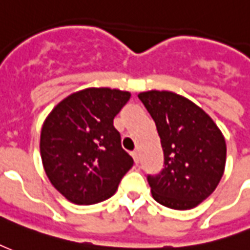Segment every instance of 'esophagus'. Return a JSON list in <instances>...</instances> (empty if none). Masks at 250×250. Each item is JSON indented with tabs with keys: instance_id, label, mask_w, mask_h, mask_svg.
<instances>
[{
	"instance_id": "esophagus-1",
	"label": "esophagus",
	"mask_w": 250,
	"mask_h": 250,
	"mask_svg": "<svg viewBox=\"0 0 250 250\" xmlns=\"http://www.w3.org/2000/svg\"><path fill=\"white\" fill-rule=\"evenodd\" d=\"M132 158H134L135 163H136V166H138L140 163V153L138 152V151H134V152H132Z\"/></svg>"
}]
</instances>
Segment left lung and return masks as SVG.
I'll list each match as a JSON object with an SVG mask.
<instances>
[{
	"label": "left lung",
	"mask_w": 250,
	"mask_h": 250,
	"mask_svg": "<svg viewBox=\"0 0 250 250\" xmlns=\"http://www.w3.org/2000/svg\"><path fill=\"white\" fill-rule=\"evenodd\" d=\"M160 136L164 168L148 175L152 197L172 209H191L205 200L223 177L227 144L204 110L171 91L140 92Z\"/></svg>",
	"instance_id": "obj_1"
}]
</instances>
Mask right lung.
<instances>
[{
  "label": "right lung",
  "mask_w": 250,
  "mask_h": 250,
  "mask_svg": "<svg viewBox=\"0 0 250 250\" xmlns=\"http://www.w3.org/2000/svg\"><path fill=\"white\" fill-rule=\"evenodd\" d=\"M128 91L90 87L53 108L41 131V158L50 183L78 205L114 195L134 160L120 144L114 118L130 101Z\"/></svg>",
  "instance_id": "right-lung-1"
}]
</instances>
